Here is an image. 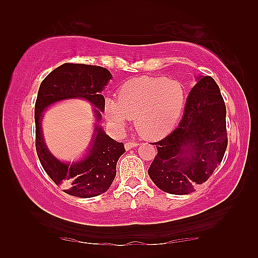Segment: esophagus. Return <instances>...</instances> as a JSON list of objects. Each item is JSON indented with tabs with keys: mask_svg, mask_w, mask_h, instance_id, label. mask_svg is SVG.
Instances as JSON below:
<instances>
[{
	"mask_svg": "<svg viewBox=\"0 0 258 258\" xmlns=\"http://www.w3.org/2000/svg\"><path fill=\"white\" fill-rule=\"evenodd\" d=\"M139 145V143H136V142H127V143L125 144V149L126 150H131V149H133V147H136Z\"/></svg>",
	"mask_w": 258,
	"mask_h": 258,
	"instance_id": "esophagus-1",
	"label": "esophagus"
}]
</instances>
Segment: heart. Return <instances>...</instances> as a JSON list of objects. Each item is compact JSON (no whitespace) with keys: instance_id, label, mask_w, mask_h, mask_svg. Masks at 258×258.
I'll list each match as a JSON object with an SVG mask.
<instances>
[{"instance_id":"heart-1","label":"heart","mask_w":258,"mask_h":258,"mask_svg":"<svg viewBox=\"0 0 258 258\" xmlns=\"http://www.w3.org/2000/svg\"><path fill=\"white\" fill-rule=\"evenodd\" d=\"M184 107V90L177 81L162 76L130 80L118 90L117 100L106 98L105 114L117 130L135 118L139 132L161 139L172 132Z\"/></svg>"}]
</instances>
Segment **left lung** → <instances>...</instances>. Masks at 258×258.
Wrapping results in <instances>:
<instances>
[{"mask_svg": "<svg viewBox=\"0 0 258 258\" xmlns=\"http://www.w3.org/2000/svg\"><path fill=\"white\" fill-rule=\"evenodd\" d=\"M227 142L226 106L220 87L211 76H197L177 127L152 143L157 155L149 168L150 177L166 193H193L220 165Z\"/></svg>", "mask_w": 258, "mask_h": 258, "instance_id": "8db88e82", "label": "left lung"}]
</instances>
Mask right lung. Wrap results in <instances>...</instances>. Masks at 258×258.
Returning a JSON list of instances; mask_svg holds the SVG:
<instances>
[{"label": "right lung", "instance_id": "1", "mask_svg": "<svg viewBox=\"0 0 258 258\" xmlns=\"http://www.w3.org/2000/svg\"><path fill=\"white\" fill-rule=\"evenodd\" d=\"M112 79L109 71L102 67L65 63L42 81L35 102V147L43 168L56 185H62L69 195L89 199L109 188L116 175V164L124 154L123 143H118L95 125V134L87 156L73 163L61 162L47 150L41 134V113L52 103L69 98H84L96 108L100 122L105 108L101 92Z\"/></svg>", "mask_w": 258, "mask_h": 258}]
</instances>
